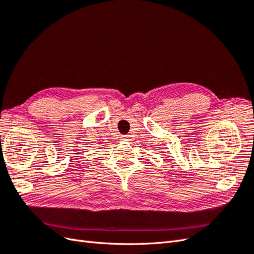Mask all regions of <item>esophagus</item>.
I'll use <instances>...</instances> for the list:
<instances>
[{
	"mask_svg": "<svg viewBox=\"0 0 254 254\" xmlns=\"http://www.w3.org/2000/svg\"><path fill=\"white\" fill-rule=\"evenodd\" d=\"M122 140H125V141H128V136H126V135H123V136H122Z\"/></svg>",
	"mask_w": 254,
	"mask_h": 254,
	"instance_id": "1",
	"label": "esophagus"
}]
</instances>
